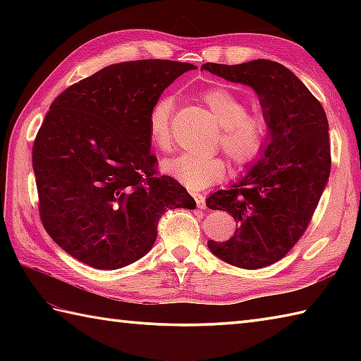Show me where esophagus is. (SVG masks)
<instances>
[{
    "instance_id": "1",
    "label": "esophagus",
    "mask_w": 361,
    "mask_h": 361,
    "mask_svg": "<svg viewBox=\"0 0 361 361\" xmlns=\"http://www.w3.org/2000/svg\"><path fill=\"white\" fill-rule=\"evenodd\" d=\"M194 198H195V203H197V208L198 209H204L206 208L204 197L202 194H194Z\"/></svg>"
}]
</instances>
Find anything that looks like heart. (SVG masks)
I'll return each instance as SVG.
<instances>
[{"label":"heart","instance_id":"b5f03b06","mask_svg":"<svg viewBox=\"0 0 361 361\" xmlns=\"http://www.w3.org/2000/svg\"><path fill=\"white\" fill-rule=\"evenodd\" d=\"M204 105L220 122L216 144L233 163L247 169L265 155L271 141V122L265 114L248 113V105L226 88H211L200 94ZM173 101L161 97L149 113V137L161 152L172 149ZM163 171L190 190H200L220 181L228 172L226 161L219 155H183L163 161Z\"/></svg>","mask_w":361,"mask_h":361}]
</instances>
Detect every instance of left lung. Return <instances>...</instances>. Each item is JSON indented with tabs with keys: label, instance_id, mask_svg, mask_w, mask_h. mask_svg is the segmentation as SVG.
I'll list each match as a JSON object with an SVG mask.
<instances>
[{
	"label": "left lung",
	"instance_id": "obj_1",
	"mask_svg": "<svg viewBox=\"0 0 361 361\" xmlns=\"http://www.w3.org/2000/svg\"><path fill=\"white\" fill-rule=\"evenodd\" d=\"M202 70L250 85L271 122V141L257 164L231 189L206 198L209 209L226 211L237 224L229 240L208 242L212 255L256 270L278 262L309 228L331 173L327 118L307 87L271 60Z\"/></svg>",
	"mask_w": 361,
	"mask_h": 361
}]
</instances>
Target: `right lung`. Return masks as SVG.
<instances>
[{
    "label": "right lung",
    "instance_id": "1",
    "mask_svg": "<svg viewBox=\"0 0 361 361\" xmlns=\"http://www.w3.org/2000/svg\"><path fill=\"white\" fill-rule=\"evenodd\" d=\"M194 65L114 63L74 83L49 106L32 147L46 233L80 262L118 270L147 255L167 209L195 208L172 176L158 175L149 113Z\"/></svg>",
    "mask_w": 361,
    "mask_h": 361
}]
</instances>
